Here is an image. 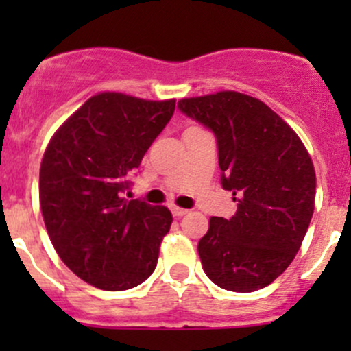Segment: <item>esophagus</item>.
<instances>
[{"label": "esophagus", "instance_id": "34e87169", "mask_svg": "<svg viewBox=\"0 0 351 351\" xmlns=\"http://www.w3.org/2000/svg\"><path fill=\"white\" fill-rule=\"evenodd\" d=\"M186 208H182V207H176V205H173L171 207V214L175 215V217H182V215H185L186 214Z\"/></svg>", "mask_w": 351, "mask_h": 351}]
</instances>
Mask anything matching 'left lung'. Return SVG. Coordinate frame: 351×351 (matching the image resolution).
<instances>
[{"instance_id":"1","label":"left lung","mask_w":351,"mask_h":351,"mask_svg":"<svg viewBox=\"0 0 351 351\" xmlns=\"http://www.w3.org/2000/svg\"><path fill=\"white\" fill-rule=\"evenodd\" d=\"M178 108L217 141L222 189L238 210L210 217L198 241L202 268L221 289L254 292L292 263L314 212L316 173L302 141L258 98L219 91Z\"/></svg>"}]
</instances>
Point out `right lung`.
Returning a JSON list of instances; mask_svg holds the SVG:
<instances>
[{"instance_id":"obj_1","label":"right lung","mask_w":351,"mask_h":351,"mask_svg":"<svg viewBox=\"0 0 351 351\" xmlns=\"http://www.w3.org/2000/svg\"><path fill=\"white\" fill-rule=\"evenodd\" d=\"M175 100L95 95L52 136L40 165V208L59 258L101 290H127L153 274L173 222L161 205L127 200V176L175 112Z\"/></svg>"}]
</instances>
